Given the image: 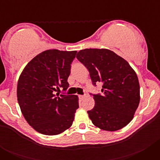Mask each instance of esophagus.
<instances>
[{
    "label": "esophagus",
    "instance_id": "34e87169",
    "mask_svg": "<svg viewBox=\"0 0 160 160\" xmlns=\"http://www.w3.org/2000/svg\"><path fill=\"white\" fill-rule=\"evenodd\" d=\"M85 97H86V96H85V95H79V98H80V99H82V100L84 99Z\"/></svg>",
    "mask_w": 160,
    "mask_h": 160
}]
</instances>
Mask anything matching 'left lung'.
<instances>
[{
	"label": "left lung",
	"instance_id": "1",
	"mask_svg": "<svg viewBox=\"0 0 160 160\" xmlns=\"http://www.w3.org/2000/svg\"><path fill=\"white\" fill-rule=\"evenodd\" d=\"M76 58L88 69L93 84H102V94H93L94 107L87 111L93 124L108 131L123 128L134 118L140 100L135 70L107 49H82Z\"/></svg>",
	"mask_w": 160,
	"mask_h": 160
}]
</instances>
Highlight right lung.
<instances>
[{"label":"right lung","mask_w":160,"mask_h":160,"mask_svg":"<svg viewBox=\"0 0 160 160\" xmlns=\"http://www.w3.org/2000/svg\"><path fill=\"white\" fill-rule=\"evenodd\" d=\"M76 53L48 49L33 58L20 75L17 89L20 108L28 123L41 134L59 135L72 126L78 97L54 94L69 87L67 79Z\"/></svg>","instance_id":"obj_1"}]
</instances>
